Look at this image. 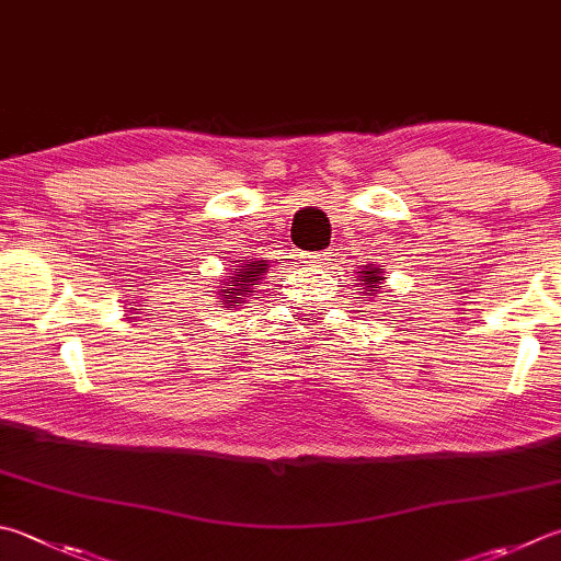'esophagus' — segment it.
<instances>
[{
    "label": "esophagus",
    "mask_w": 561,
    "mask_h": 561,
    "mask_svg": "<svg viewBox=\"0 0 561 561\" xmlns=\"http://www.w3.org/2000/svg\"><path fill=\"white\" fill-rule=\"evenodd\" d=\"M332 251H317V253H302L300 263H305L308 268H322L327 261H330Z\"/></svg>",
    "instance_id": "esophagus-1"
}]
</instances>
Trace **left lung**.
<instances>
[{
    "label": "left lung",
    "mask_w": 561,
    "mask_h": 561,
    "mask_svg": "<svg viewBox=\"0 0 561 561\" xmlns=\"http://www.w3.org/2000/svg\"><path fill=\"white\" fill-rule=\"evenodd\" d=\"M358 273V285H366L368 290H374V288H383V285H380V280H383V268L380 266H376V263H368L366 268H362V271H356ZM358 290H364V288H358ZM380 298V295H378Z\"/></svg>",
    "instance_id": "8db88e82"
}]
</instances>
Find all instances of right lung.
I'll return each instance as SVG.
<instances>
[{"label": "right lung", "instance_id": "obj_1", "mask_svg": "<svg viewBox=\"0 0 561 561\" xmlns=\"http://www.w3.org/2000/svg\"><path fill=\"white\" fill-rule=\"evenodd\" d=\"M268 273V261H247L244 266H237L231 276H227V280L221 283L219 290V308H237L241 302H247L249 295L256 293L259 280Z\"/></svg>", "mask_w": 561, "mask_h": 561}]
</instances>
